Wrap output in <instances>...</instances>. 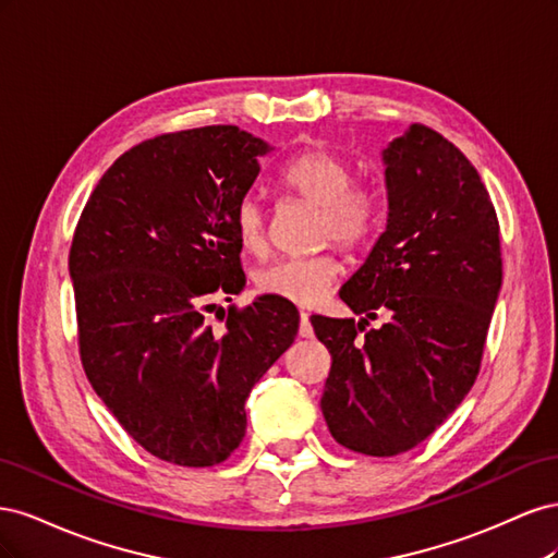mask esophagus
<instances>
[{"mask_svg":"<svg viewBox=\"0 0 558 558\" xmlns=\"http://www.w3.org/2000/svg\"><path fill=\"white\" fill-rule=\"evenodd\" d=\"M300 337H314V328L310 324V314L307 312H300Z\"/></svg>","mask_w":558,"mask_h":558,"instance_id":"obj_1","label":"esophagus"}]
</instances>
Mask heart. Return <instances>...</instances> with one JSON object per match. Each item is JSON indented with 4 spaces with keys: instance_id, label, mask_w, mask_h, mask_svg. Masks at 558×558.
Instances as JSON below:
<instances>
[{
    "instance_id": "heart-1",
    "label": "heart",
    "mask_w": 558,
    "mask_h": 558,
    "mask_svg": "<svg viewBox=\"0 0 558 558\" xmlns=\"http://www.w3.org/2000/svg\"><path fill=\"white\" fill-rule=\"evenodd\" d=\"M281 189L318 209V244L337 242L347 248L363 246L384 218V195L373 181H353L351 162L330 148H307L283 165ZM234 234L242 251L263 258L269 248L267 216L256 197H242L232 214ZM342 263L335 253L272 263L256 275V289L300 307L326 300Z\"/></svg>"
}]
</instances>
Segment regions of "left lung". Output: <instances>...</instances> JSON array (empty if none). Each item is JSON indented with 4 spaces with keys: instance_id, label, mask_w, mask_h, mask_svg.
Instances as JSON below:
<instances>
[{
    "instance_id": "obj_1",
    "label": "left lung",
    "mask_w": 558,
    "mask_h": 558,
    "mask_svg": "<svg viewBox=\"0 0 558 558\" xmlns=\"http://www.w3.org/2000/svg\"><path fill=\"white\" fill-rule=\"evenodd\" d=\"M388 223L340 300L365 314L312 318L332 356L320 398L330 435L365 456L410 451L480 375L502 281L500 226L470 160L412 123L384 150ZM387 316L366 330L367 317Z\"/></svg>"
}]
</instances>
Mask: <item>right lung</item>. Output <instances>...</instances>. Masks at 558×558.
Returning a JSON list of instances; mask_svg holds the SVG:
<instances>
[{
	"mask_svg": "<svg viewBox=\"0 0 558 558\" xmlns=\"http://www.w3.org/2000/svg\"><path fill=\"white\" fill-rule=\"evenodd\" d=\"M267 148L238 125L158 134L109 167L74 230L83 369L167 463H223L246 433L251 388L298 335V310L275 295L228 310L223 330L207 320L214 293L246 283L232 214Z\"/></svg>",
	"mask_w": 558,
	"mask_h": 558,
	"instance_id": "add662e5",
	"label": "right lung"
}]
</instances>
